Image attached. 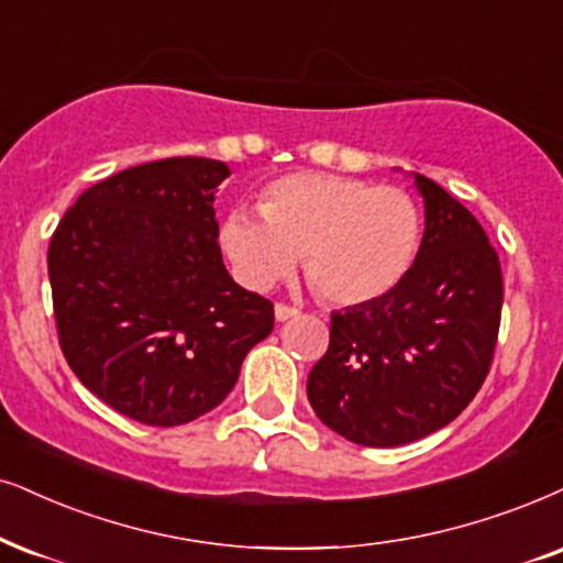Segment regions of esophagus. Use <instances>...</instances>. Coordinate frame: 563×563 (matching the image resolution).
Returning a JSON list of instances; mask_svg holds the SVG:
<instances>
[{
    "mask_svg": "<svg viewBox=\"0 0 563 563\" xmlns=\"http://www.w3.org/2000/svg\"><path fill=\"white\" fill-rule=\"evenodd\" d=\"M301 314V311L296 309V306H288V303H275V319L277 322H288V319H294Z\"/></svg>",
    "mask_w": 563,
    "mask_h": 563,
    "instance_id": "34e87169",
    "label": "esophagus"
}]
</instances>
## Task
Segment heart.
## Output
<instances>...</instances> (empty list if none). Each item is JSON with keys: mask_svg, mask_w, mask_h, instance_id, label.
I'll use <instances>...</instances> for the list:
<instances>
[{"mask_svg": "<svg viewBox=\"0 0 563 563\" xmlns=\"http://www.w3.org/2000/svg\"><path fill=\"white\" fill-rule=\"evenodd\" d=\"M260 216L233 210L220 246L244 286L265 290L301 257L324 301L368 303L387 296L421 246V208L400 187L334 174H290L260 197Z\"/></svg>", "mask_w": 563, "mask_h": 563, "instance_id": "b5f03b06", "label": "heart"}]
</instances>
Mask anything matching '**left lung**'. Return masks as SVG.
Returning <instances> with one entry per match:
<instances>
[{"label":"left lung","instance_id":"8db88e82","mask_svg":"<svg viewBox=\"0 0 563 563\" xmlns=\"http://www.w3.org/2000/svg\"><path fill=\"white\" fill-rule=\"evenodd\" d=\"M426 231L387 296L332 311L330 347L306 395L319 421L361 446L444 429L486 382L501 322V265L460 199L416 174Z\"/></svg>","mask_w":563,"mask_h":563}]
</instances>
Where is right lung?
I'll list each match as a JSON object with an SVG mask.
<instances>
[{
  "label": "right lung",
  "instance_id": "obj_1",
  "mask_svg": "<svg viewBox=\"0 0 563 563\" xmlns=\"http://www.w3.org/2000/svg\"><path fill=\"white\" fill-rule=\"evenodd\" d=\"M229 176L210 158L119 170L77 197L48 244L64 358L132 421L205 416L273 332V303L233 283L218 246L212 202Z\"/></svg>",
  "mask_w": 563,
  "mask_h": 563
}]
</instances>
